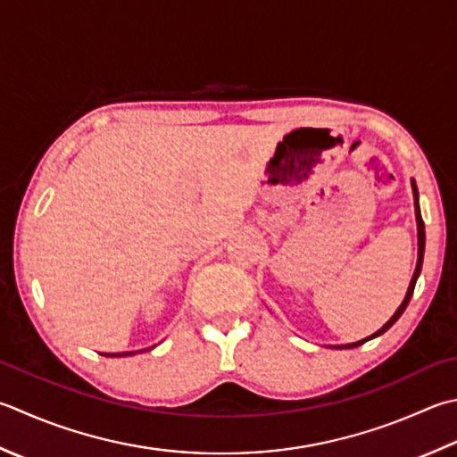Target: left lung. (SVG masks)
<instances>
[{"label": "left lung", "instance_id": "obj_1", "mask_svg": "<svg viewBox=\"0 0 457 457\" xmlns=\"http://www.w3.org/2000/svg\"><path fill=\"white\" fill-rule=\"evenodd\" d=\"M412 192H414V210H416V226H418V262H416V270H414L412 279H410V285H408L406 297H404V301L400 303V307L396 309L395 315H392V317L388 319V323H386V325H382V327L377 330V333L370 335V337H366V338H362V341L351 343V345H337L335 348H354V346H361L362 343L370 341V338H374V337H380L382 333H386V330H388L392 325H395L396 320L400 319L402 312L406 311V307H408L410 299H412V293H414V287H416V281H418V277H420V271H422V262H424V247H426V231H424V220H422V213H420V202H418L420 198H418V187H416V180H412Z\"/></svg>", "mask_w": 457, "mask_h": 457}]
</instances>
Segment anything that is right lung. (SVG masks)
Returning <instances> with one entry per match:
<instances>
[{
  "instance_id": "obj_1",
  "label": "right lung",
  "mask_w": 457,
  "mask_h": 457,
  "mask_svg": "<svg viewBox=\"0 0 457 457\" xmlns=\"http://www.w3.org/2000/svg\"><path fill=\"white\" fill-rule=\"evenodd\" d=\"M150 348H154V346H150ZM150 348H142V351H130V353H103V356H132V354H137V353L150 351Z\"/></svg>"
}]
</instances>
